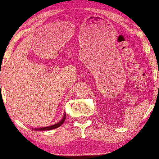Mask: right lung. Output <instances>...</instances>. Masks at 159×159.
<instances>
[{"mask_svg":"<svg viewBox=\"0 0 159 159\" xmlns=\"http://www.w3.org/2000/svg\"><path fill=\"white\" fill-rule=\"evenodd\" d=\"M65 120H66V114L64 115V117L62 118V120L59 122H57V124L51 125V126L47 127H42V128H34L35 130H50V129H53L57 128V127H59L60 126H61L62 123L65 122Z\"/></svg>","mask_w":159,"mask_h":159,"instance_id":"add662e5","label":"right lung"}]
</instances>
